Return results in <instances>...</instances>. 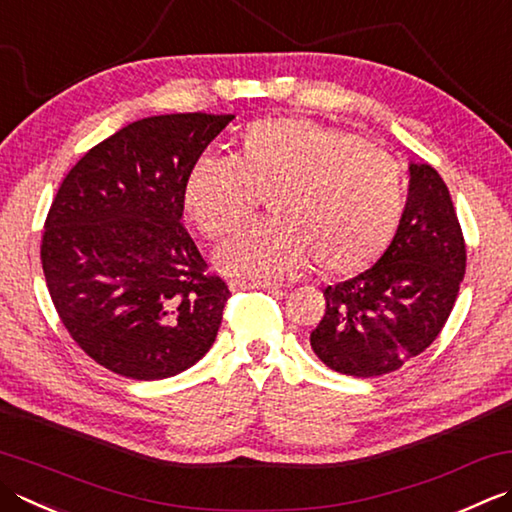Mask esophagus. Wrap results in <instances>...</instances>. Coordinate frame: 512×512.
Returning <instances> with one entry per match:
<instances>
[{"label":"esophagus","mask_w":512,"mask_h":512,"mask_svg":"<svg viewBox=\"0 0 512 512\" xmlns=\"http://www.w3.org/2000/svg\"><path fill=\"white\" fill-rule=\"evenodd\" d=\"M228 288L230 290H250V288L259 290V288H262V290H268V293H273V295H282V286L270 284V282H250V279H230Z\"/></svg>","instance_id":"obj_1"}]
</instances>
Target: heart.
Instances as JSON below:
<instances>
[{"instance_id": "b5f03b06", "label": "heart", "mask_w": 512, "mask_h": 512, "mask_svg": "<svg viewBox=\"0 0 512 512\" xmlns=\"http://www.w3.org/2000/svg\"><path fill=\"white\" fill-rule=\"evenodd\" d=\"M262 195L270 217L217 250L228 275L284 277L310 255L322 270H350L386 244L402 208L393 157L306 119L248 124L228 157L202 155L184 182L186 213L210 239L244 224Z\"/></svg>"}]
</instances>
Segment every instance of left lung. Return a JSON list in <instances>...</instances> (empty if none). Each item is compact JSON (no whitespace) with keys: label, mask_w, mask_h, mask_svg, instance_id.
I'll use <instances>...</instances> for the list:
<instances>
[{"label":"left lung","mask_w":512,"mask_h":512,"mask_svg":"<svg viewBox=\"0 0 512 512\" xmlns=\"http://www.w3.org/2000/svg\"><path fill=\"white\" fill-rule=\"evenodd\" d=\"M408 197L384 255L326 286V310L310 333L322 362L342 375L393 373L435 342L466 273L462 226L444 179L408 164Z\"/></svg>","instance_id":"left-lung-1"}]
</instances>
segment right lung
<instances>
[{"label":"right lung","mask_w":512,"mask_h":512,"mask_svg":"<svg viewBox=\"0 0 512 512\" xmlns=\"http://www.w3.org/2000/svg\"><path fill=\"white\" fill-rule=\"evenodd\" d=\"M233 119H139L90 148L57 190L42 239L48 293L77 346L117 375H179L215 342L230 290L182 224L184 182Z\"/></svg>","instance_id":"1"}]
</instances>
